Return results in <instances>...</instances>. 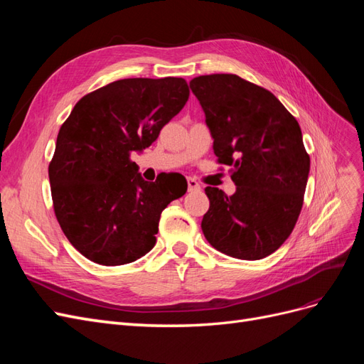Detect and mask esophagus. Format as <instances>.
I'll use <instances>...</instances> for the list:
<instances>
[{"mask_svg":"<svg viewBox=\"0 0 364 364\" xmlns=\"http://www.w3.org/2000/svg\"><path fill=\"white\" fill-rule=\"evenodd\" d=\"M200 190V185L196 179L188 178V191H199Z\"/></svg>","mask_w":364,"mask_h":364,"instance_id":"esophagus-1","label":"esophagus"}]
</instances>
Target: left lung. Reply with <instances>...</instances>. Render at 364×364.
Instances as JSON below:
<instances>
[{
	"label": "left lung",
	"mask_w": 364,
	"mask_h": 364,
	"mask_svg": "<svg viewBox=\"0 0 364 364\" xmlns=\"http://www.w3.org/2000/svg\"><path fill=\"white\" fill-rule=\"evenodd\" d=\"M214 138L217 162L229 165L232 196L206 186L202 230L209 245L238 259H261L282 246L304 205L310 156L296 118L270 91L235 74L190 82Z\"/></svg>",
	"instance_id": "8db88e82"
}]
</instances>
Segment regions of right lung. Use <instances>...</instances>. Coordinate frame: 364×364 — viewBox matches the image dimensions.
<instances>
[{
	"label": "right lung",
	"instance_id": "1",
	"mask_svg": "<svg viewBox=\"0 0 364 364\" xmlns=\"http://www.w3.org/2000/svg\"><path fill=\"white\" fill-rule=\"evenodd\" d=\"M190 97L181 77L123 79L82 97L48 165L53 208L70 243L102 266L144 257L161 213L188 185L168 173L146 182L132 153L150 147Z\"/></svg>",
	"mask_w": 364,
	"mask_h": 364
}]
</instances>
